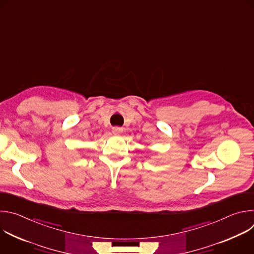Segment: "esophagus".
I'll use <instances>...</instances> for the list:
<instances>
[{"mask_svg":"<svg viewBox=\"0 0 254 254\" xmlns=\"http://www.w3.org/2000/svg\"><path fill=\"white\" fill-rule=\"evenodd\" d=\"M123 131H124V129L122 127H113V133L114 134H121Z\"/></svg>","mask_w":254,"mask_h":254,"instance_id":"obj_1","label":"esophagus"}]
</instances>
